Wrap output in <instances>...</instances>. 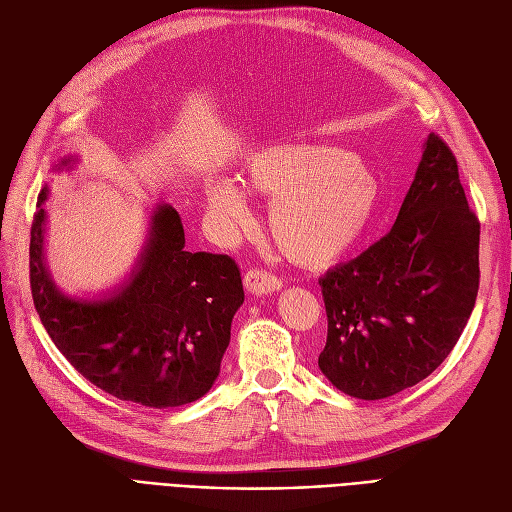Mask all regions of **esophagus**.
<instances>
[{
  "instance_id": "obj_1",
  "label": "esophagus",
  "mask_w": 512,
  "mask_h": 512,
  "mask_svg": "<svg viewBox=\"0 0 512 512\" xmlns=\"http://www.w3.org/2000/svg\"><path fill=\"white\" fill-rule=\"evenodd\" d=\"M243 284L245 290L250 294H256V297H265V294H271L275 290L282 288V280L277 275L262 271V269H250L243 275Z\"/></svg>"
}]
</instances>
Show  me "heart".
I'll return each mask as SVG.
<instances>
[{
	"instance_id": "1",
	"label": "heart",
	"mask_w": 512,
	"mask_h": 512,
	"mask_svg": "<svg viewBox=\"0 0 512 512\" xmlns=\"http://www.w3.org/2000/svg\"><path fill=\"white\" fill-rule=\"evenodd\" d=\"M245 188L271 203L269 230L299 267L322 269L350 254L380 203V183L350 151L327 145H282L256 153ZM207 207L226 228L250 222L243 190L230 179L207 185Z\"/></svg>"
}]
</instances>
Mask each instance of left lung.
Masks as SVG:
<instances>
[{
	"mask_svg": "<svg viewBox=\"0 0 512 512\" xmlns=\"http://www.w3.org/2000/svg\"><path fill=\"white\" fill-rule=\"evenodd\" d=\"M478 241L453 151L429 134L393 228L320 277L329 331L318 367L335 389L384 399L440 367L476 303Z\"/></svg>",
	"mask_w": 512,
	"mask_h": 512,
	"instance_id": "8db88e82",
	"label": "left lung"
}]
</instances>
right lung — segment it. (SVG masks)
I'll use <instances>...</instances> for the list:
<instances>
[{
  "instance_id": "obj_1",
  "label": "right lung",
  "mask_w": 512,
  "mask_h": 512,
  "mask_svg": "<svg viewBox=\"0 0 512 512\" xmlns=\"http://www.w3.org/2000/svg\"><path fill=\"white\" fill-rule=\"evenodd\" d=\"M64 158L55 170L72 168ZM49 198V188L38 205ZM46 211L34 215L29 284L36 312L59 352L83 378L121 401L177 408L203 397L220 376L230 324L243 303L237 262L185 252L179 213L158 205L132 275L102 299L61 292L44 262Z\"/></svg>"
}]
</instances>
